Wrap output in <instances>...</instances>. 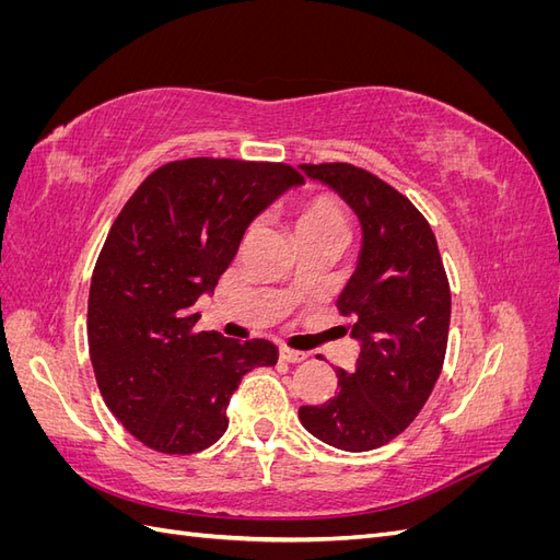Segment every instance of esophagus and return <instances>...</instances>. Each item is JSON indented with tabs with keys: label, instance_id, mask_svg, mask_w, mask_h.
Returning a JSON list of instances; mask_svg holds the SVG:
<instances>
[{
	"label": "esophagus",
	"instance_id": "esophagus-1",
	"mask_svg": "<svg viewBox=\"0 0 560 560\" xmlns=\"http://www.w3.org/2000/svg\"><path fill=\"white\" fill-rule=\"evenodd\" d=\"M280 360H282V362H290V364H299V362L306 360V352L290 350V348H280Z\"/></svg>",
	"mask_w": 560,
	"mask_h": 560
}]
</instances>
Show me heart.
Wrapping results in <instances>:
<instances>
[{
  "instance_id": "b5f03b06",
  "label": "heart",
  "mask_w": 560,
  "mask_h": 560,
  "mask_svg": "<svg viewBox=\"0 0 560 560\" xmlns=\"http://www.w3.org/2000/svg\"><path fill=\"white\" fill-rule=\"evenodd\" d=\"M294 235L299 238H327V235H348V214L331 194H315L299 200L292 214Z\"/></svg>"
}]
</instances>
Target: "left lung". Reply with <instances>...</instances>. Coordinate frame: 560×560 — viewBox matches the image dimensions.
Wrapping results in <instances>:
<instances>
[{
	"label": "left lung",
	"instance_id": "8db88e82",
	"mask_svg": "<svg viewBox=\"0 0 560 560\" xmlns=\"http://www.w3.org/2000/svg\"><path fill=\"white\" fill-rule=\"evenodd\" d=\"M358 214V266L338 296L360 343L354 369H336L338 393L301 406L299 420L319 442L362 453L411 425L442 374L451 290L436 238L409 198L350 163L299 165Z\"/></svg>",
	"mask_w": 560,
	"mask_h": 560
}]
</instances>
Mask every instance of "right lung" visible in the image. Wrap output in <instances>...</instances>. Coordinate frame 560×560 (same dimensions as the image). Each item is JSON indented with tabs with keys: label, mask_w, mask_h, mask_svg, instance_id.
<instances>
[{
	"label": "right lung",
	"mask_w": 560,
	"mask_h": 560,
	"mask_svg": "<svg viewBox=\"0 0 560 560\" xmlns=\"http://www.w3.org/2000/svg\"><path fill=\"white\" fill-rule=\"evenodd\" d=\"M303 177L284 163H165L130 196L100 252L89 294V350L109 411L149 448L189 455L229 428L247 371L278 348L194 331L247 226Z\"/></svg>",
	"instance_id": "obj_1"
}]
</instances>
